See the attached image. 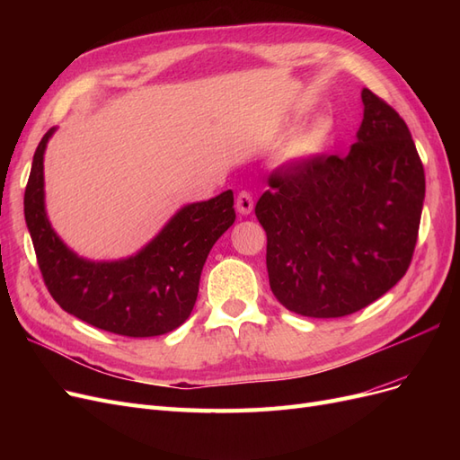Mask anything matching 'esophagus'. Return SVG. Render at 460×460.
<instances>
[{
	"label": "esophagus",
	"instance_id": "1",
	"mask_svg": "<svg viewBox=\"0 0 460 460\" xmlns=\"http://www.w3.org/2000/svg\"><path fill=\"white\" fill-rule=\"evenodd\" d=\"M235 208L242 217H247L253 211V196L249 191H240L238 198H235Z\"/></svg>",
	"mask_w": 460,
	"mask_h": 460
}]
</instances>
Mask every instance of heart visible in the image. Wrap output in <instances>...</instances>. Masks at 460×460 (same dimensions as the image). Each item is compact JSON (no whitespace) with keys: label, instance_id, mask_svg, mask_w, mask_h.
Segmentation results:
<instances>
[{"label":"heart","instance_id":"1","mask_svg":"<svg viewBox=\"0 0 460 460\" xmlns=\"http://www.w3.org/2000/svg\"><path fill=\"white\" fill-rule=\"evenodd\" d=\"M332 134V120L318 119L311 127L289 137V142L284 147V159L289 163H307L320 157L330 147Z\"/></svg>","mask_w":460,"mask_h":460}]
</instances>
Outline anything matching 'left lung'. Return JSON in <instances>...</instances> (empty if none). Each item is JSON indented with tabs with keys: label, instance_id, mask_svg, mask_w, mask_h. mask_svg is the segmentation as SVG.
<instances>
[{
	"label": "left lung",
	"instance_id": "obj_1",
	"mask_svg": "<svg viewBox=\"0 0 460 460\" xmlns=\"http://www.w3.org/2000/svg\"><path fill=\"white\" fill-rule=\"evenodd\" d=\"M347 155L276 169L257 201L274 297L291 313L338 318L405 276L419 238L424 166L405 120L368 88Z\"/></svg>",
	"mask_w": 460,
	"mask_h": 460
}]
</instances>
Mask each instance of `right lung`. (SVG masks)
<instances>
[{
	"label": "right lung",
	"instance_id": "obj_1",
	"mask_svg": "<svg viewBox=\"0 0 460 460\" xmlns=\"http://www.w3.org/2000/svg\"><path fill=\"white\" fill-rule=\"evenodd\" d=\"M55 128L36 147L24 191V218L51 297L68 314L128 338H151L184 324L198 299L203 264L235 220L234 193L190 203L140 252L119 261L78 257L49 225L44 153Z\"/></svg>",
	"mask_w": 460,
	"mask_h": 460
}]
</instances>
